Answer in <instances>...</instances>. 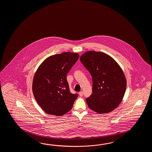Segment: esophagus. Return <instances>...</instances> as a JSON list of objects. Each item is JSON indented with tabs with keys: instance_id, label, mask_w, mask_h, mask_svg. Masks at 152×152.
<instances>
[{
	"instance_id": "esophagus-1",
	"label": "esophagus",
	"mask_w": 152,
	"mask_h": 152,
	"mask_svg": "<svg viewBox=\"0 0 152 152\" xmlns=\"http://www.w3.org/2000/svg\"><path fill=\"white\" fill-rule=\"evenodd\" d=\"M79 96H80V97H82V96H83V91L79 92Z\"/></svg>"
}]
</instances>
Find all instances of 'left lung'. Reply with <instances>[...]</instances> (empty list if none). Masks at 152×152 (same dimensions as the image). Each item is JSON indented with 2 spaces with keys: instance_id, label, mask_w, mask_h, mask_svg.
Masks as SVG:
<instances>
[{
  "instance_id": "obj_1",
  "label": "left lung",
  "mask_w": 152,
  "mask_h": 152,
  "mask_svg": "<svg viewBox=\"0 0 152 152\" xmlns=\"http://www.w3.org/2000/svg\"><path fill=\"white\" fill-rule=\"evenodd\" d=\"M80 60L92 79L93 93L86 99L88 107L99 113L116 109L126 91V79L120 66L102 52H86Z\"/></svg>"
}]
</instances>
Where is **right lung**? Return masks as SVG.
Returning a JSON list of instances; mask_svg holds the SVG:
<instances>
[{"label": "right lung", "instance_id": "obj_1", "mask_svg": "<svg viewBox=\"0 0 152 152\" xmlns=\"http://www.w3.org/2000/svg\"><path fill=\"white\" fill-rule=\"evenodd\" d=\"M79 57L78 54L70 52L52 55L36 72L32 92L46 113L62 116L71 110L78 94L70 92L66 76Z\"/></svg>", "mask_w": 152, "mask_h": 152}]
</instances>
